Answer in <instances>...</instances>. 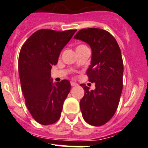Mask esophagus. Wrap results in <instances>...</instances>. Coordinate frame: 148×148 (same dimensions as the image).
<instances>
[{"instance_id":"34e87169","label":"esophagus","mask_w":148,"mask_h":148,"mask_svg":"<svg viewBox=\"0 0 148 148\" xmlns=\"http://www.w3.org/2000/svg\"><path fill=\"white\" fill-rule=\"evenodd\" d=\"M71 86H77V84L76 82H71Z\"/></svg>"}]
</instances>
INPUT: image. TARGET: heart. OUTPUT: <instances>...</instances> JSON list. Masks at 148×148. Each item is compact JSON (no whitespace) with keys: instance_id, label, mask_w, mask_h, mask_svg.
Returning <instances> with one entry per match:
<instances>
[{"instance_id":"heart-1","label":"heart","mask_w":148,"mask_h":148,"mask_svg":"<svg viewBox=\"0 0 148 148\" xmlns=\"http://www.w3.org/2000/svg\"><path fill=\"white\" fill-rule=\"evenodd\" d=\"M86 46L85 45H84V44H81V45H79L77 47V49H84V48H86Z\"/></svg>"}]
</instances>
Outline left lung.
<instances>
[{"instance_id": "1", "label": "left lung", "mask_w": 148, "mask_h": 148, "mask_svg": "<svg viewBox=\"0 0 148 148\" xmlns=\"http://www.w3.org/2000/svg\"><path fill=\"white\" fill-rule=\"evenodd\" d=\"M87 43L92 49V60L86 75L95 83V90L82 84L84 95L80 101L84 120L93 126H102L114 116L122 93L123 61L115 38L105 30L84 28L74 36Z\"/></svg>"}]
</instances>
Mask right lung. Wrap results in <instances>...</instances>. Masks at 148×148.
Listing matches in <instances>:
<instances>
[{
  "mask_svg": "<svg viewBox=\"0 0 148 148\" xmlns=\"http://www.w3.org/2000/svg\"><path fill=\"white\" fill-rule=\"evenodd\" d=\"M76 31L38 30L20 51L18 72L26 105L33 118L41 125H51L61 117L71 84L66 79L53 84L51 69Z\"/></svg>",
  "mask_w": 148,
  "mask_h": 148,
  "instance_id": "right-lung-1",
  "label": "right lung"
}]
</instances>
